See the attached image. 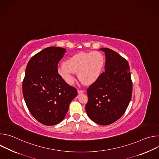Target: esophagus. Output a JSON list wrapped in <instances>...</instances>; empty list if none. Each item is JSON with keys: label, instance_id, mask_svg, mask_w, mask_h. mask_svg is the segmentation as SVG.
Here are the masks:
<instances>
[{"label": "esophagus", "instance_id": "obj_1", "mask_svg": "<svg viewBox=\"0 0 159 159\" xmlns=\"http://www.w3.org/2000/svg\"><path fill=\"white\" fill-rule=\"evenodd\" d=\"M77 92H78L79 94H81V93H83L84 92V90H79V89H78L77 90Z\"/></svg>", "mask_w": 159, "mask_h": 159}]
</instances>
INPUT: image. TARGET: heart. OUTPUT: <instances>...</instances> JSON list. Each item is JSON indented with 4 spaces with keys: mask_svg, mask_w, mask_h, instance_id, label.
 I'll return each mask as SVG.
<instances>
[{
    "mask_svg": "<svg viewBox=\"0 0 159 159\" xmlns=\"http://www.w3.org/2000/svg\"><path fill=\"white\" fill-rule=\"evenodd\" d=\"M104 57L99 52H81L60 64L58 72L63 80L72 85L75 80V73L82 83L88 85L96 82L100 77L104 66Z\"/></svg>",
    "mask_w": 159,
    "mask_h": 159,
    "instance_id": "heart-1",
    "label": "heart"
}]
</instances>
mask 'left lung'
Listing matches in <instances>:
<instances>
[{
  "label": "left lung",
  "instance_id": "obj_1",
  "mask_svg": "<svg viewBox=\"0 0 159 159\" xmlns=\"http://www.w3.org/2000/svg\"><path fill=\"white\" fill-rule=\"evenodd\" d=\"M105 72L87 89L85 111L89 118L101 125H108L124 114L132 96V81L128 61L107 48Z\"/></svg>",
  "mask_w": 159,
  "mask_h": 159
}]
</instances>
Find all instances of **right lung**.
<instances>
[{"instance_id":"right-lung-1","label":"right lung","mask_w":159,"mask_h":159,"mask_svg":"<svg viewBox=\"0 0 159 159\" xmlns=\"http://www.w3.org/2000/svg\"><path fill=\"white\" fill-rule=\"evenodd\" d=\"M66 50L50 47L34 55L28 63L22 93L32 116L39 123L53 126L61 122L77 89L66 84L58 72V64Z\"/></svg>"}]
</instances>
